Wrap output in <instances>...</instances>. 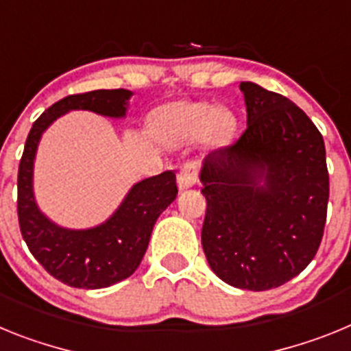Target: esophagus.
Instances as JSON below:
<instances>
[{"label":"esophagus","instance_id":"34e87169","mask_svg":"<svg viewBox=\"0 0 351 351\" xmlns=\"http://www.w3.org/2000/svg\"><path fill=\"white\" fill-rule=\"evenodd\" d=\"M198 181V165L193 161H188L179 169L178 173V186L179 190H188L191 186H195V182Z\"/></svg>","mask_w":351,"mask_h":351}]
</instances>
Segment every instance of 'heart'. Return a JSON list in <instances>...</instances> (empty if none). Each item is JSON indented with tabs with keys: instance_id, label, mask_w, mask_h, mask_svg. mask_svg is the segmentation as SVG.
Returning a JSON list of instances; mask_svg holds the SVG:
<instances>
[{
	"instance_id": "heart-1",
	"label": "heart",
	"mask_w": 351,
	"mask_h": 351,
	"mask_svg": "<svg viewBox=\"0 0 351 351\" xmlns=\"http://www.w3.org/2000/svg\"><path fill=\"white\" fill-rule=\"evenodd\" d=\"M214 116V108L206 104H182L170 110V128L172 132H190L204 126ZM216 119V117H213Z\"/></svg>"
}]
</instances>
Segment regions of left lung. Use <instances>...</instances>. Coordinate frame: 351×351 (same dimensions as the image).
Returning <instances> with one entry per match:
<instances>
[{"mask_svg":"<svg viewBox=\"0 0 351 351\" xmlns=\"http://www.w3.org/2000/svg\"><path fill=\"white\" fill-rule=\"evenodd\" d=\"M247 128L207 154L200 169L207 213L202 247L219 280L271 290L315 258L328 202L325 144L285 96L241 82Z\"/></svg>","mask_w":351,"mask_h":351,"instance_id":"obj_1","label":"left lung"}]
</instances>
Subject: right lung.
Listing matches in <instances>:
<instances>
[{
    "label": "right lung",
    "instance_id": "right-lung-1",
    "mask_svg": "<svg viewBox=\"0 0 351 351\" xmlns=\"http://www.w3.org/2000/svg\"><path fill=\"white\" fill-rule=\"evenodd\" d=\"M133 93L128 89H96L56 101L33 123L19 163L17 214L21 234L42 267L73 288L96 290L126 280L141 265L151 232L160 216L178 197L173 170L138 181L123 202L100 225L64 228L40 210L33 190L38 144L45 130L71 110H89L123 119Z\"/></svg>",
    "mask_w": 351,
    "mask_h": 351
}]
</instances>
